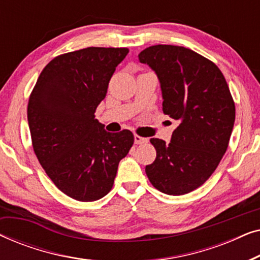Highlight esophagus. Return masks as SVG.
<instances>
[{"label": "esophagus", "instance_id": "34e87169", "mask_svg": "<svg viewBox=\"0 0 260 260\" xmlns=\"http://www.w3.org/2000/svg\"><path fill=\"white\" fill-rule=\"evenodd\" d=\"M134 137H135V143H136V144L147 143V142H148V138L142 137V136H140V135H137V134H135Z\"/></svg>", "mask_w": 260, "mask_h": 260}]
</instances>
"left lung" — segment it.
<instances>
[{
  "instance_id": "8db88e82",
  "label": "left lung",
  "mask_w": 260,
  "mask_h": 260,
  "mask_svg": "<svg viewBox=\"0 0 260 260\" xmlns=\"http://www.w3.org/2000/svg\"><path fill=\"white\" fill-rule=\"evenodd\" d=\"M157 74L163 113L177 120L172 142H150L155 161L145 167L149 181L168 195H183L202 186L229 147L236 105L218 66L189 48L155 45L138 54Z\"/></svg>"
}]
</instances>
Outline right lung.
Segmentation results:
<instances>
[{
    "label": "right lung",
    "instance_id": "1",
    "mask_svg": "<svg viewBox=\"0 0 260 260\" xmlns=\"http://www.w3.org/2000/svg\"><path fill=\"white\" fill-rule=\"evenodd\" d=\"M129 49L87 47L60 54L39 76L27 116L34 152L53 183L88 202L111 190L119 161L134 144L129 130L108 133L94 118L109 81Z\"/></svg>",
    "mask_w": 260,
    "mask_h": 260
}]
</instances>
